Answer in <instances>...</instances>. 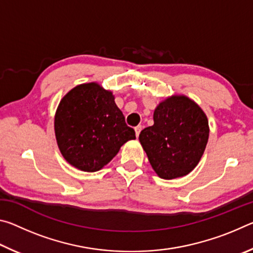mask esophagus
I'll use <instances>...</instances> for the list:
<instances>
[{
  "label": "esophagus",
  "mask_w": 253,
  "mask_h": 253,
  "mask_svg": "<svg viewBox=\"0 0 253 253\" xmlns=\"http://www.w3.org/2000/svg\"><path fill=\"white\" fill-rule=\"evenodd\" d=\"M142 126L140 125H138V126H136L135 127V132H136V137H138L139 136V134H140V130H142Z\"/></svg>",
  "instance_id": "obj_1"
}]
</instances>
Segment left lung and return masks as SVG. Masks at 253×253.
<instances>
[{
  "label": "left lung",
  "mask_w": 253,
  "mask_h": 253,
  "mask_svg": "<svg viewBox=\"0 0 253 253\" xmlns=\"http://www.w3.org/2000/svg\"><path fill=\"white\" fill-rule=\"evenodd\" d=\"M154 125L144 128L139 142L161 178L185 176L195 169L209 139V122L190 98L174 95L154 110Z\"/></svg>",
  "instance_id": "1"
}]
</instances>
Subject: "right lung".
Wrapping results in <instances>:
<instances>
[{"instance_id": "1", "label": "right lung", "mask_w": 253, "mask_h": 253, "mask_svg": "<svg viewBox=\"0 0 253 253\" xmlns=\"http://www.w3.org/2000/svg\"><path fill=\"white\" fill-rule=\"evenodd\" d=\"M58 147L70 165L84 172H97L117 155L124 144L135 139L113 92L97 83L75 87L55 111Z\"/></svg>"}]
</instances>
